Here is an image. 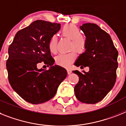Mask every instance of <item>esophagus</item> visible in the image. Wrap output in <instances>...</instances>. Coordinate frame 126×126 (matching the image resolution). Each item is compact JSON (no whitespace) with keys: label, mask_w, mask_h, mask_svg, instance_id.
I'll list each match as a JSON object with an SVG mask.
<instances>
[{"label":"esophagus","mask_w":126,"mask_h":126,"mask_svg":"<svg viewBox=\"0 0 126 126\" xmlns=\"http://www.w3.org/2000/svg\"><path fill=\"white\" fill-rule=\"evenodd\" d=\"M67 73H68V74H70L72 73V70L70 69H69V68H67Z\"/></svg>","instance_id":"esophagus-1"}]
</instances>
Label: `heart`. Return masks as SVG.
I'll return each instance as SVG.
<instances>
[{
	"label": "heart",
	"mask_w": 126,
	"mask_h": 126,
	"mask_svg": "<svg viewBox=\"0 0 126 126\" xmlns=\"http://www.w3.org/2000/svg\"><path fill=\"white\" fill-rule=\"evenodd\" d=\"M61 35L71 40L70 44V49L76 50L81 53L86 48V41L83 36L81 35V31L79 30L76 25L67 24L63 26L61 30ZM57 43L58 39L55 35L51 36L48 43V49L52 53H56L57 52ZM76 54L74 51H72L67 54H60L56 57V61L58 65L65 67L70 66L73 61L75 60Z\"/></svg>",
	"instance_id": "1"
}]
</instances>
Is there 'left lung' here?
<instances>
[{
    "instance_id": "8db88e82",
    "label": "left lung",
    "mask_w": 126,
    "mask_h": 126,
    "mask_svg": "<svg viewBox=\"0 0 126 126\" xmlns=\"http://www.w3.org/2000/svg\"><path fill=\"white\" fill-rule=\"evenodd\" d=\"M80 29L86 36V50L74 65L81 68L88 66L89 71H73L79 76L75 95L81 102L95 104L102 101L114 86L119 52L110 34L97 24L86 23Z\"/></svg>"
}]
</instances>
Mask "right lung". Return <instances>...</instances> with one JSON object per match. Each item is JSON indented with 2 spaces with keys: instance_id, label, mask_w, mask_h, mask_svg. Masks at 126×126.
<instances>
[{
  "instance_id": "add662e5",
  "label": "right lung",
  "mask_w": 126,
  "mask_h": 126,
  "mask_svg": "<svg viewBox=\"0 0 126 126\" xmlns=\"http://www.w3.org/2000/svg\"><path fill=\"white\" fill-rule=\"evenodd\" d=\"M60 24L36 20L18 31L8 48L6 61L8 79L11 87L27 102L41 104L51 99L60 83L66 78V69L53 65L48 43L51 36L60 31ZM41 62L50 66L38 69Z\"/></svg>"
}]
</instances>
